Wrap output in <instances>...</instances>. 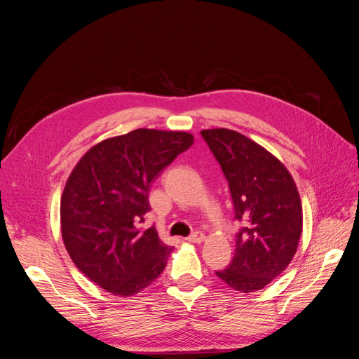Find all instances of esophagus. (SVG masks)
Listing matches in <instances>:
<instances>
[{
  "instance_id": "1",
  "label": "esophagus",
  "mask_w": 359,
  "mask_h": 359,
  "mask_svg": "<svg viewBox=\"0 0 359 359\" xmlns=\"http://www.w3.org/2000/svg\"><path fill=\"white\" fill-rule=\"evenodd\" d=\"M203 238H205V236L201 231H195L189 237H186V240L191 243H201V241H203Z\"/></svg>"
}]
</instances>
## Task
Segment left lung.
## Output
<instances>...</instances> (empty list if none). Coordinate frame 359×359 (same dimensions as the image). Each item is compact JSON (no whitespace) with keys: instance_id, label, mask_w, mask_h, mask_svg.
<instances>
[{"instance_id":"1","label":"left lung","mask_w":359,"mask_h":359,"mask_svg":"<svg viewBox=\"0 0 359 359\" xmlns=\"http://www.w3.org/2000/svg\"><path fill=\"white\" fill-rule=\"evenodd\" d=\"M229 182L236 234L230 265L217 276L240 292H253L287 269L303 231V208L285 165L236 130L201 132Z\"/></svg>"}]
</instances>
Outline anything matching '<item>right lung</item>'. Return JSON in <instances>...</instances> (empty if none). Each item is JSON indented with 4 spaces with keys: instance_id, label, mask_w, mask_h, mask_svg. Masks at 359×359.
<instances>
[{
    "instance_id": "1",
    "label": "right lung",
    "mask_w": 359,
    "mask_h": 359,
    "mask_svg": "<svg viewBox=\"0 0 359 359\" xmlns=\"http://www.w3.org/2000/svg\"><path fill=\"white\" fill-rule=\"evenodd\" d=\"M192 144L186 132L135 129L94 145L75 165L61 199V230L75 266L94 284L129 297L161 275L173 248L138 222L149 211L151 182Z\"/></svg>"
}]
</instances>
